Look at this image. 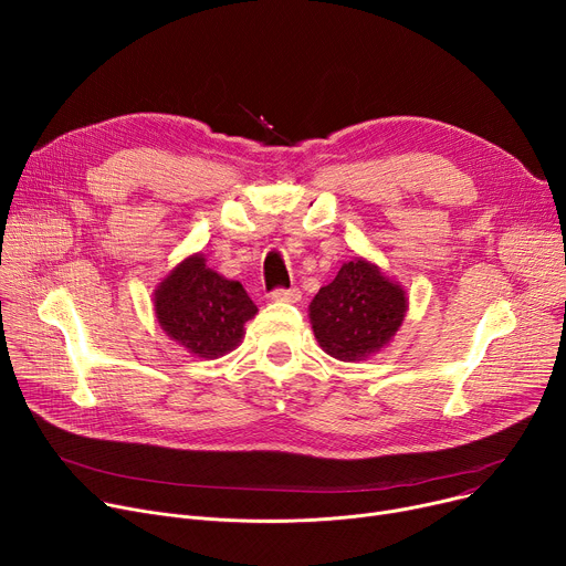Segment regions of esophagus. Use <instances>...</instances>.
Returning <instances> with one entry per match:
<instances>
[{
	"mask_svg": "<svg viewBox=\"0 0 566 566\" xmlns=\"http://www.w3.org/2000/svg\"><path fill=\"white\" fill-rule=\"evenodd\" d=\"M271 298L277 301V303H298L301 301V289H295V286H291V289H275L271 293Z\"/></svg>",
	"mask_w": 566,
	"mask_h": 566,
	"instance_id": "34e87169",
	"label": "esophagus"
}]
</instances>
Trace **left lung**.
<instances>
[{
	"mask_svg": "<svg viewBox=\"0 0 566 566\" xmlns=\"http://www.w3.org/2000/svg\"><path fill=\"white\" fill-rule=\"evenodd\" d=\"M406 293L365 259L348 261L310 305L323 350L337 360H365L388 344L406 316Z\"/></svg>",
	"mask_w": 566,
	"mask_h": 566,
	"instance_id": "obj_1",
	"label": "left lung"
}]
</instances>
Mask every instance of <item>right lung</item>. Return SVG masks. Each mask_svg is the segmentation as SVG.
<instances>
[{
    "instance_id": "right-lung-1",
    "label": "right lung",
    "mask_w": 566,
    "mask_h": 566,
    "mask_svg": "<svg viewBox=\"0 0 566 566\" xmlns=\"http://www.w3.org/2000/svg\"><path fill=\"white\" fill-rule=\"evenodd\" d=\"M156 314L174 342L213 360L238 346L256 305L241 282L224 280L195 254L158 286Z\"/></svg>"
}]
</instances>
